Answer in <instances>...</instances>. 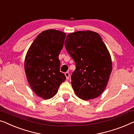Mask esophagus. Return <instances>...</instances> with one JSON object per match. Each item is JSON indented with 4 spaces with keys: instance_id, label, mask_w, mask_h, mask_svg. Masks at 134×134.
<instances>
[{
    "instance_id": "obj_1",
    "label": "esophagus",
    "mask_w": 134,
    "mask_h": 134,
    "mask_svg": "<svg viewBox=\"0 0 134 134\" xmlns=\"http://www.w3.org/2000/svg\"><path fill=\"white\" fill-rule=\"evenodd\" d=\"M65 76H66V79L68 80V79H69V73L68 72H65Z\"/></svg>"
}]
</instances>
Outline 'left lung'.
<instances>
[{"label": "left lung", "instance_id": "1", "mask_svg": "<svg viewBox=\"0 0 134 134\" xmlns=\"http://www.w3.org/2000/svg\"><path fill=\"white\" fill-rule=\"evenodd\" d=\"M65 46L76 67L71 75L75 95L85 100L98 97L112 70L111 57L100 36L92 31H79L68 35Z\"/></svg>", "mask_w": 134, "mask_h": 134}]
</instances>
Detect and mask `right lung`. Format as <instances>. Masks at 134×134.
I'll list each match as a JSON object with an SVG mask.
<instances>
[{
	"instance_id": "1",
	"label": "right lung",
	"mask_w": 134,
	"mask_h": 134,
	"mask_svg": "<svg viewBox=\"0 0 134 134\" xmlns=\"http://www.w3.org/2000/svg\"><path fill=\"white\" fill-rule=\"evenodd\" d=\"M65 32L48 30L37 36L25 59V71L31 88L44 100L55 96L62 83L66 80L60 72L59 55L66 37Z\"/></svg>"
}]
</instances>
